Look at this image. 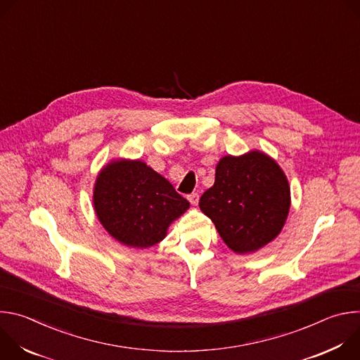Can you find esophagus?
<instances>
[{"label":"esophagus","mask_w":360,"mask_h":360,"mask_svg":"<svg viewBox=\"0 0 360 360\" xmlns=\"http://www.w3.org/2000/svg\"><path fill=\"white\" fill-rule=\"evenodd\" d=\"M188 200H189L192 205H198V202H199V195H198L196 192H193V193L188 195Z\"/></svg>","instance_id":"esophagus-1"}]
</instances>
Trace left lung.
I'll return each instance as SVG.
<instances>
[{
    "instance_id": "1",
    "label": "left lung",
    "mask_w": 360,
    "mask_h": 360,
    "mask_svg": "<svg viewBox=\"0 0 360 360\" xmlns=\"http://www.w3.org/2000/svg\"><path fill=\"white\" fill-rule=\"evenodd\" d=\"M200 211L211 218L233 252H256L282 231L289 208L290 188L275 160L261 150L224 157L215 184L199 199Z\"/></svg>"
}]
</instances>
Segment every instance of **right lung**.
Here are the masks:
<instances>
[{"label": "right lung", "mask_w": 360, "mask_h": 360, "mask_svg": "<svg viewBox=\"0 0 360 360\" xmlns=\"http://www.w3.org/2000/svg\"><path fill=\"white\" fill-rule=\"evenodd\" d=\"M92 202L112 238L141 249L161 242L169 225L189 208L169 181L141 160H117L102 168Z\"/></svg>", "instance_id": "add662e5"}]
</instances>
